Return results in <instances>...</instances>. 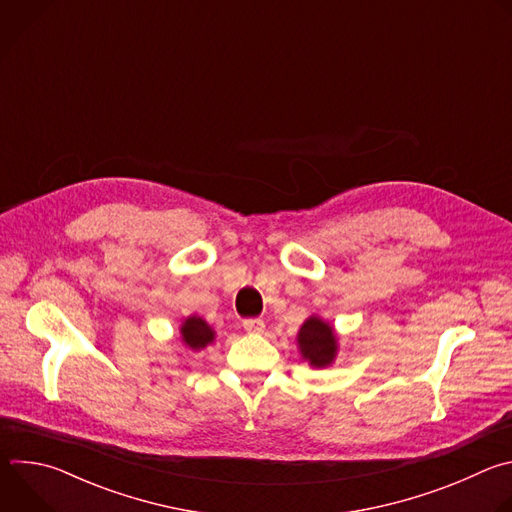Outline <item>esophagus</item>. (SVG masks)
Wrapping results in <instances>:
<instances>
[{"label": "esophagus", "instance_id": "esophagus-1", "mask_svg": "<svg viewBox=\"0 0 512 512\" xmlns=\"http://www.w3.org/2000/svg\"><path fill=\"white\" fill-rule=\"evenodd\" d=\"M243 328H245L247 332H263L265 322L259 320V318H247V320L243 322Z\"/></svg>", "mask_w": 512, "mask_h": 512}]
</instances>
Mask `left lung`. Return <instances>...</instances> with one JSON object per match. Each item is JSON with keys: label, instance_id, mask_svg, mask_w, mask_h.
<instances>
[{"label": "left lung", "instance_id": "obj_1", "mask_svg": "<svg viewBox=\"0 0 512 512\" xmlns=\"http://www.w3.org/2000/svg\"><path fill=\"white\" fill-rule=\"evenodd\" d=\"M298 350L312 369H326L336 360L338 334L320 316H310L298 332Z\"/></svg>", "mask_w": 512, "mask_h": 512}]
</instances>
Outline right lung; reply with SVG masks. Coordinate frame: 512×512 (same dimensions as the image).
Listing matches in <instances>:
<instances>
[{
  "label": "right lung",
  "mask_w": 512,
  "mask_h": 512,
  "mask_svg": "<svg viewBox=\"0 0 512 512\" xmlns=\"http://www.w3.org/2000/svg\"><path fill=\"white\" fill-rule=\"evenodd\" d=\"M180 338L184 342L186 348L190 350H204L208 344L214 342L216 332L212 330V326H208L206 320H202L200 316H188L182 326H180Z\"/></svg>",
  "instance_id": "right-lung-1"
}]
</instances>
